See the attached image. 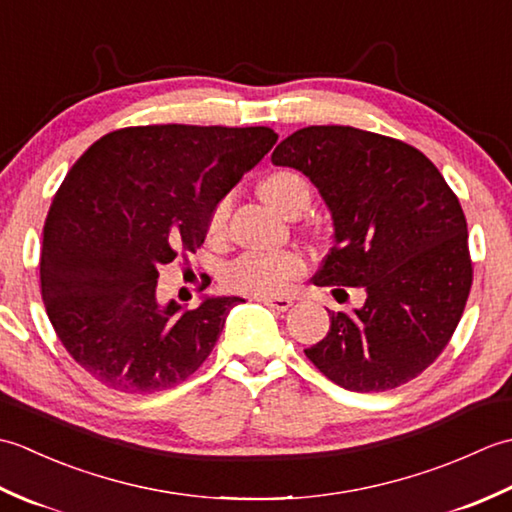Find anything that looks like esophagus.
Returning <instances> with one entry per match:
<instances>
[{
	"label": "esophagus",
	"instance_id": "obj_1",
	"mask_svg": "<svg viewBox=\"0 0 512 512\" xmlns=\"http://www.w3.org/2000/svg\"><path fill=\"white\" fill-rule=\"evenodd\" d=\"M259 301H262L264 306L273 308V310H279V312H286L292 306V303H295L290 297H262Z\"/></svg>",
	"mask_w": 512,
	"mask_h": 512
}]
</instances>
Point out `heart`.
Masks as SVG:
<instances>
[{
  "mask_svg": "<svg viewBox=\"0 0 512 512\" xmlns=\"http://www.w3.org/2000/svg\"><path fill=\"white\" fill-rule=\"evenodd\" d=\"M259 195L275 211L290 215L310 202V184L297 171L279 169L259 182ZM231 204L220 200L209 217V233L220 235L226 226ZM303 273V259L297 253L244 255L226 268V284L248 295H277L292 279Z\"/></svg>",
  "mask_w": 512,
  "mask_h": 512,
  "instance_id": "heart-1",
  "label": "heart"
}]
</instances>
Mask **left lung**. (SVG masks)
<instances>
[{"mask_svg": "<svg viewBox=\"0 0 512 512\" xmlns=\"http://www.w3.org/2000/svg\"><path fill=\"white\" fill-rule=\"evenodd\" d=\"M273 165L301 171L330 209L334 244L314 286L363 288L354 312H332L306 356L343 389L387 391L447 347L471 292L462 206L436 165L402 140L312 125L281 140Z\"/></svg>", "mask_w": 512, "mask_h": 512, "instance_id": "left-lung-1", "label": "left lung"}]
</instances>
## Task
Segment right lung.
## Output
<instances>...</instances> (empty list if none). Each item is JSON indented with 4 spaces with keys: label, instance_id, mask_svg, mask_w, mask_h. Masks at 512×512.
Here are the masks:
<instances>
[{
    "label": "right lung",
    "instance_id": "right-lung-1",
    "mask_svg": "<svg viewBox=\"0 0 512 512\" xmlns=\"http://www.w3.org/2000/svg\"><path fill=\"white\" fill-rule=\"evenodd\" d=\"M275 143L270 127H125L74 162L43 226L41 295L59 341L99 383L151 394L206 361L244 299L160 303L158 270L204 244L215 204Z\"/></svg>",
    "mask_w": 512,
    "mask_h": 512
}]
</instances>
